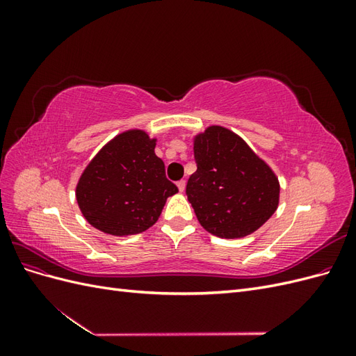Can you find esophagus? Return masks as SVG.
Masks as SVG:
<instances>
[{
  "label": "esophagus",
  "mask_w": 356,
  "mask_h": 356,
  "mask_svg": "<svg viewBox=\"0 0 356 356\" xmlns=\"http://www.w3.org/2000/svg\"><path fill=\"white\" fill-rule=\"evenodd\" d=\"M177 186H178V190L182 193L186 190V179H181V181H178L177 182Z\"/></svg>",
  "instance_id": "obj_1"
}]
</instances>
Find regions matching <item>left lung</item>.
I'll list each match as a JSON object with an SVG mask.
<instances>
[{
	"label": "left lung",
	"instance_id": "obj_1",
	"mask_svg": "<svg viewBox=\"0 0 356 356\" xmlns=\"http://www.w3.org/2000/svg\"><path fill=\"white\" fill-rule=\"evenodd\" d=\"M197 170L188 178L187 197L202 227L222 239L258 230L279 204V181L241 136L209 126L195 136Z\"/></svg>",
	"mask_w": 356,
	"mask_h": 356
}]
</instances>
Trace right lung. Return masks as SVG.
<instances>
[{"label": "right lung", "instance_id": "1", "mask_svg": "<svg viewBox=\"0 0 356 356\" xmlns=\"http://www.w3.org/2000/svg\"><path fill=\"white\" fill-rule=\"evenodd\" d=\"M156 139L134 129L113 138L81 174L75 197L84 218L106 234L143 233L178 193L156 156Z\"/></svg>", "mask_w": 356, "mask_h": 356}]
</instances>
